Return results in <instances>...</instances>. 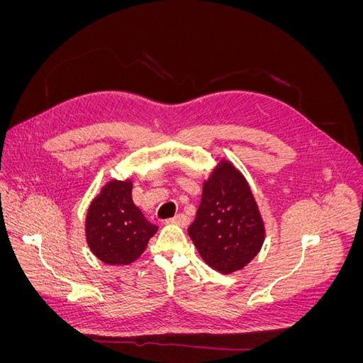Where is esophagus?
Returning a JSON list of instances; mask_svg holds the SVG:
<instances>
[{
  "label": "esophagus",
  "mask_w": 363,
  "mask_h": 363,
  "mask_svg": "<svg viewBox=\"0 0 363 363\" xmlns=\"http://www.w3.org/2000/svg\"><path fill=\"white\" fill-rule=\"evenodd\" d=\"M167 223H169V224H175V225H180V227H188V224H189V218L186 216V215H183V213H179L177 216H174V218L168 219Z\"/></svg>",
  "instance_id": "34e87169"
}]
</instances>
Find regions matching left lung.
Listing matches in <instances>:
<instances>
[{
  "instance_id": "left-lung-1",
  "label": "left lung",
  "mask_w": 363,
  "mask_h": 363,
  "mask_svg": "<svg viewBox=\"0 0 363 363\" xmlns=\"http://www.w3.org/2000/svg\"><path fill=\"white\" fill-rule=\"evenodd\" d=\"M188 233L208 267L232 274L255 257L265 230L245 179L221 162L204 183L201 204Z\"/></svg>"
}]
</instances>
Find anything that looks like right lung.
I'll use <instances>...</instances> for the list:
<instances>
[{"instance_id": "1", "label": "right lung", "mask_w": 363, "mask_h": 363, "mask_svg": "<svg viewBox=\"0 0 363 363\" xmlns=\"http://www.w3.org/2000/svg\"><path fill=\"white\" fill-rule=\"evenodd\" d=\"M157 232L131 200L130 182H111L89 207L87 244L108 265H128L144 252Z\"/></svg>"}]
</instances>
